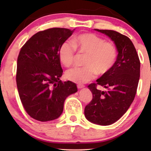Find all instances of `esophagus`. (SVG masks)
Instances as JSON below:
<instances>
[{
    "mask_svg": "<svg viewBox=\"0 0 151 151\" xmlns=\"http://www.w3.org/2000/svg\"><path fill=\"white\" fill-rule=\"evenodd\" d=\"M84 86H85L83 85V84H78V85H77V87L78 88H84Z\"/></svg>",
    "mask_w": 151,
    "mask_h": 151,
    "instance_id": "1",
    "label": "esophagus"
}]
</instances>
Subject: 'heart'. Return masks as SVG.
Masks as SVG:
<instances>
[{"label":"heart","mask_w":151,"mask_h":151,"mask_svg":"<svg viewBox=\"0 0 151 151\" xmlns=\"http://www.w3.org/2000/svg\"><path fill=\"white\" fill-rule=\"evenodd\" d=\"M76 49L86 56L85 67H74L66 72V78L75 83H86L94 79L97 73H108L116 61L117 50L113 43L93 33H84L74 37L72 43L64 42L60 45L58 57L64 66L69 67L73 65Z\"/></svg>","instance_id":"heart-1"}]
</instances>
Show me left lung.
Returning <instances> with one entry per match:
<instances>
[{
  "label": "left lung",
  "mask_w": 151,
  "mask_h": 151,
  "mask_svg": "<svg viewBox=\"0 0 151 151\" xmlns=\"http://www.w3.org/2000/svg\"><path fill=\"white\" fill-rule=\"evenodd\" d=\"M113 41L117 54L113 67L88 86L93 99L84 109V115L91 122L98 125L112 124L118 120L135 98L140 76V61L132 41L127 36L113 30L95 29ZM97 84L107 90L96 89Z\"/></svg>",
  "instance_id": "obj_1"
}]
</instances>
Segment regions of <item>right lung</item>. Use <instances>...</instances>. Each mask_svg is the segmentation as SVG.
I'll return each instance as SVG.
<instances>
[{
  "label": "right lung",
  "instance_id": "right-lung-1",
  "mask_svg": "<svg viewBox=\"0 0 151 151\" xmlns=\"http://www.w3.org/2000/svg\"><path fill=\"white\" fill-rule=\"evenodd\" d=\"M75 30L51 28L36 33L20 49L17 60L16 84L24 110L40 122L55 119L63 111L64 103L78 91L69 80L63 82L58 51Z\"/></svg>",
  "mask_w": 151,
  "mask_h": 151
}]
</instances>
